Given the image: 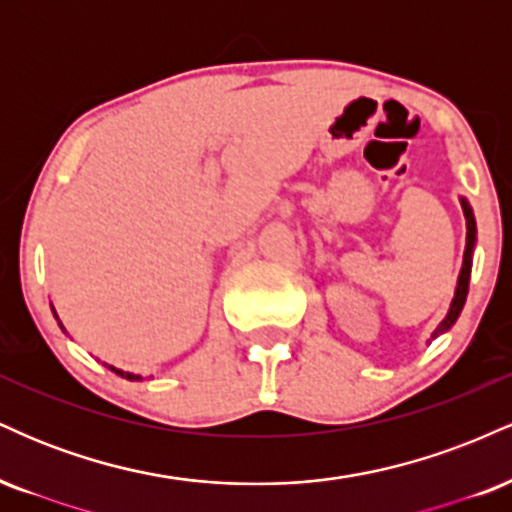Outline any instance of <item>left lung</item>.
Wrapping results in <instances>:
<instances>
[{
    "label": "left lung",
    "instance_id": "8db88e82",
    "mask_svg": "<svg viewBox=\"0 0 512 512\" xmlns=\"http://www.w3.org/2000/svg\"><path fill=\"white\" fill-rule=\"evenodd\" d=\"M462 211H464V219H467V245H464V257H462V269L460 276H457V286H455V296H452L448 315L443 317V322L436 327V332L431 334V339L440 337L450 330L452 325L457 322L460 317L464 301H467V291H469V274H472V257H474V248H477V221H474V211L469 207V202L464 197H460Z\"/></svg>",
    "mask_w": 512,
    "mask_h": 512
}]
</instances>
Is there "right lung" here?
<instances>
[{
    "label": "right lung",
    "mask_w": 512,
    "mask_h": 512,
    "mask_svg": "<svg viewBox=\"0 0 512 512\" xmlns=\"http://www.w3.org/2000/svg\"><path fill=\"white\" fill-rule=\"evenodd\" d=\"M52 313H55V308H52ZM55 317H57V313H55ZM57 325L62 327V332H67L64 330V325L60 322V317H57ZM105 366H108V363H105ZM110 370H113L115 375H120V378H127V380H142V375H134V373H125V370H120V368H115V366H108Z\"/></svg>",
    "instance_id": "right-lung-1"
}]
</instances>
